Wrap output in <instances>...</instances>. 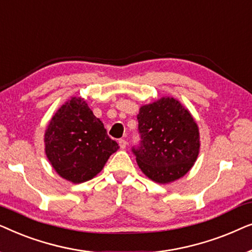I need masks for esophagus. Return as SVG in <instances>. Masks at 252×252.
I'll list each match as a JSON object with an SVG mask.
<instances>
[{"mask_svg": "<svg viewBox=\"0 0 252 252\" xmlns=\"http://www.w3.org/2000/svg\"><path fill=\"white\" fill-rule=\"evenodd\" d=\"M118 143H119V146H120V148H122V149H125L126 146H127V142H126L125 139H120L118 141Z\"/></svg>", "mask_w": 252, "mask_h": 252, "instance_id": "1", "label": "esophagus"}]
</instances>
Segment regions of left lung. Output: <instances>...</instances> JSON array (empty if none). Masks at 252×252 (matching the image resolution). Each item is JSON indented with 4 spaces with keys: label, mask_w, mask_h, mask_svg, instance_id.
<instances>
[{
    "label": "left lung",
    "mask_w": 252,
    "mask_h": 252,
    "mask_svg": "<svg viewBox=\"0 0 252 252\" xmlns=\"http://www.w3.org/2000/svg\"><path fill=\"white\" fill-rule=\"evenodd\" d=\"M140 141L132 147L141 171L158 184L184 177L199 151L194 118L174 98L163 97L143 105L137 115Z\"/></svg>",
    "instance_id": "obj_1"
}]
</instances>
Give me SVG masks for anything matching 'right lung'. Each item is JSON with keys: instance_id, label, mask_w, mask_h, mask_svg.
<instances>
[{"instance_id": "right-lung-1", "label": "right lung", "mask_w": 252, "mask_h": 252, "mask_svg": "<svg viewBox=\"0 0 252 252\" xmlns=\"http://www.w3.org/2000/svg\"><path fill=\"white\" fill-rule=\"evenodd\" d=\"M46 154L62 178L81 184L99 173L119 149L84 99L73 97L51 118L44 135Z\"/></svg>"}]
</instances>
